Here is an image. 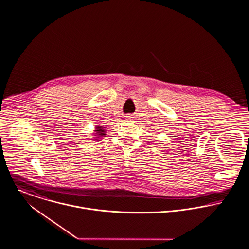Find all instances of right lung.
<instances>
[{
    "mask_svg": "<svg viewBox=\"0 0 249 249\" xmlns=\"http://www.w3.org/2000/svg\"><path fill=\"white\" fill-rule=\"evenodd\" d=\"M103 127L102 126H96V136H103V135H105V130L104 129H102Z\"/></svg>",
    "mask_w": 249,
    "mask_h": 249,
    "instance_id": "right-lung-1",
    "label": "right lung"
}]
</instances>
